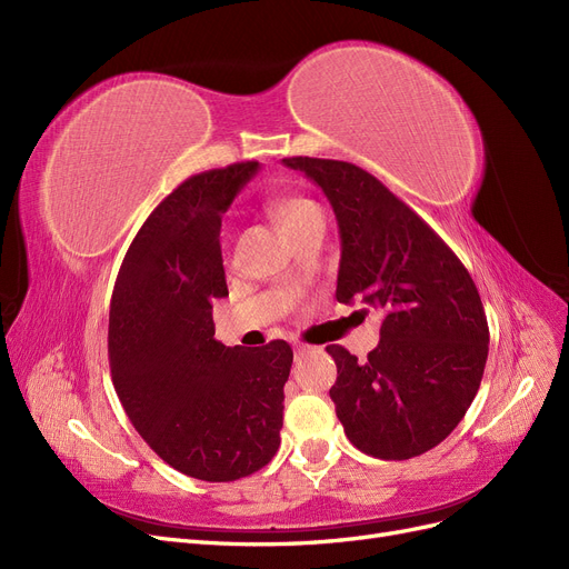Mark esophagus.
<instances>
[{
    "label": "esophagus",
    "mask_w": 569,
    "mask_h": 569,
    "mask_svg": "<svg viewBox=\"0 0 569 569\" xmlns=\"http://www.w3.org/2000/svg\"><path fill=\"white\" fill-rule=\"evenodd\" d=\"M316 347H311V343H306V341H295V353L297 356H306V353H311Z\"/></svg>",
    "instance_id": "obj_1"
}]
</instances>
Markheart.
Instances as JSON below:
<instances>
[{
	"mask_svg": "<svg viewBox=\"0 0 569 569\" xmlns=\"http://www.w3.org/2000/svg\"><path fill=\"white\" fill-rule=\"evenodd\" d=\"M268 216L272 218L278 230L289 239L295 232H299L308 220L320 216V206L306 197H274L268 201Z\"/></svg>",
	"mask_w": 569,
	"mask_h": 569,
	"instance_id": "heart-1",
	"label": "heart"
}]
</instances>
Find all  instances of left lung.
<instances>
[{"mask_svg": "<svg viewBox=\"0 0 569 569\" xmlns=\"http://www.w3.org/2000/svg\"><path fill=\"white\" fill-rule=\"evenodd\" d=\"M330 199L341 261L337 301L385 313L366 363L332 343L337 418L358 451L408 460L465 418L489 356V325L468 268L399 197L347 161L291 157Z\"/></svg>", "mask_w": 569, "mask_h": 569, "instance_id": "8db88e82", "label": "left lung"}]
</instances>
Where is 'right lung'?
Here are the masks:
<instances>
[{
    "label": "right lung",
    "instance_id": "1",
    "mask_svg": "<svg viewBox=\"0 0 569 569\" xmlns=\"http://www.w3.org/2000/svg\"><path fill=\"white\" fill-rule=\"evenodd\" d=\"M256 161L203 170L173 189L118 270L109 313L111 380L130 422L170 468L234 481L280 446L291 347H226L213 335V299L228 297L222 213Z\"/></svg>",
    "mask_w": 569,
    "mask_h": 569
}]
</instances>
